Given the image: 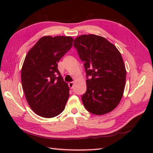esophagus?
<instances>
[{"instance_id": "obj_1", "label": "esophagus", "mask_w": 153, "mask_h": 153, "mask_svg": "<svg viewBox=\"0 0 153 153\" xmlns=\"http://www.w3.org/2000/svg\"><path fill=\"white\" fill-rule=\"evenodd\" d=\"M68 86H69V87H70V89H73L74 88V82H70L69 83H68Z\"/></svg>"}]
</instances>
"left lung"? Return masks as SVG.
Instances as JSON below:
<instances>
[{
	"instance_id": "left-lung-1",
	"label": "left lung",
	"mask_w": 153,
	"mask_h": 153,
	"mask_svg": "<svg viewBox=\"0 0 153 153\" xmlns=\"http://www.w3.org/2000/svg\"><path fill=\"white\" fill-rule=\"evenodd\" d=\"M74 46L84 62L87 78L82 97L84 106L95 115L111 112L125 88L126 70L121 54L105 38L93 34L77 37Z\"/></svg>"
}]
</instances>
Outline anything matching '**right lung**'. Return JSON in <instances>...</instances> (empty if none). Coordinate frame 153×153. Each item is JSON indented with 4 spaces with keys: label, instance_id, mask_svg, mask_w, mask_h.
Listing matches in <instances>:
<instances>
[{
    "label": "right lung",
    "instance_id": "add662e5",
    "mask_svg": "<svg viewBox=\"0 0 153 153\" xmlns=\"http://www.w3.org/2000/svg\"><path fill=\"white\" fill-rule=\"evenodd\" d=\"M71 37L45 36L29 51L21 73L22 88L30 108L43 118L63 111L69 97L58 62L72 47Z\"/></svg>",
    "mask_w": 153,
    "mask_h": 153
}]
</instances>
